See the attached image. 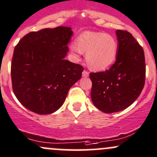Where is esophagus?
<instances>
[{
  "label": "esophagus",
  "instance_id": "esophagus-1",
  "mask_svg": "<svg viewBox=\"0 0 157 157\" xmlns=\"http://www.w3.org/2000/svg\"><path fill=\"white\" fill-rule=\"evenodd\" d=\"M83 77H89V72L88 71H86V70H84L83 71Z\"/></svg>",
  "mask_w": 157,
  "mask_h": 157
}]
</instances>
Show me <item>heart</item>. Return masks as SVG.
I'll return each mask as SVG.
<instances>
[{
  "label": "heart",
  "instance_id": "b5f03b06",
  "mask_svg": "<svg viewBox=\"0 0 157 157\" xmlns=\"http://www.w3.org/2000/svg\"><path fill=\"white\" fill-rule=\"evenodd\" d=\"M71 52L74 58L80 59L85 52L89 67L95 71L108 68L116 61L119 45L114 37L101 32L86 31L80 34L77 43L70 44Z\"/></svg>",
  "mask_w": 157,
  "mask_h": 157
}]
</instances>
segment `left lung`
Returning <instances> with one entry per match:
<instances>
[{
    "label": "left lung",
    "mask_w": 157,
    "mask_h": 157,
    "mask_svg": "<svg viewBox=\"0 0 157 157\" xmlns=\"http://www.w3.org/2000/svg\"><path fill=\"white\" fill-rule=\"evenodd\" d=\"M119 45L116 62L105 71L90 73L91 98L104 113H110L128 108L138 98L144 86V53L129 32L117 30Z\"/></svg>",
    "instance_id": "left-lung-1"
}]
</instances>
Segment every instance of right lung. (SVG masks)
Returning <instances> with one entry per match:
<instances>
[{
  "mask_svg": "<svg viewBox=\"0 0 157 157\" xmlns=\"http://www.w3.org/2000/svg\"><path fill=\"white\" fill-rule=\"evenodd\" d=\"M71 28L59 26L29 33L15 47L11 64L13 90L19 101L38 114L56 112L83 67L66 60Z\"/></svg>",
  "mask_w": 157,
  "mask_h": 157,
  "instance_id": "1",
  "label": "right lung"
}]
</instances>
